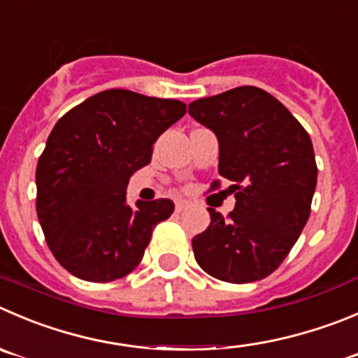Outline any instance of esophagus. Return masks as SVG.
<instances>
[{
  "instance_id": "1",
  "label": "esophagus",
  "mask_w": 358,
  "mask_h": 358,
  "mask_svg": "<svg viewBox=\"0 0 358 358\" xmlns=\"http://www.w3.org/2000/svg\"><path fill=\"white\" fill-rule=\"evenodd\" d=\"M189 206H192V202H189V200H186V199L176 200V210H177V213H181V210H186Z\"/></svg>"
}]
</instances>
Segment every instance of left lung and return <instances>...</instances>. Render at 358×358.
Masks as SVG:
<instances>
[{
	"instance_id": "left-lung-1",
	"label": "left lung",
	"mask_w": 358,
	"mask_h": 358,
	"mask_svg": "<svg viewBox=\"0 0 358 358\" xmlns=\"http://www.w3.org/2000/svg\"><path fill=\"white\" fill-rule=\"evenodd\" d=\"M188 112L216 135L217 172L234 182L228 189L237 200L228 220L209 207L210 224L192 243L196 262L227 283L267 278L311 213L318 176L311 138L281 101L255 86L200 98Z\"/></svg>"
}]
</instances>
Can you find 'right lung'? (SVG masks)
<instances>
[{
  "mask_svg": "<svg viewBox=\"0 0 358 358\" xmlns=\"http://www.w3.org/2000/svg\"><path fill=\"white\" fill-rule=\"evenodd\" d=\"M186 114L179 100L107 90L68 110L36 165V214L56 260L93 283L124 278L141 264L152 228L173 213L158 199L126 203L135 170L156 138Z\"/></svg>",
  "mask_w": 358,
  "mask_h": 358,
  "instance_id": "obj_1",
  "label": "right lung"
}]
</instances>
